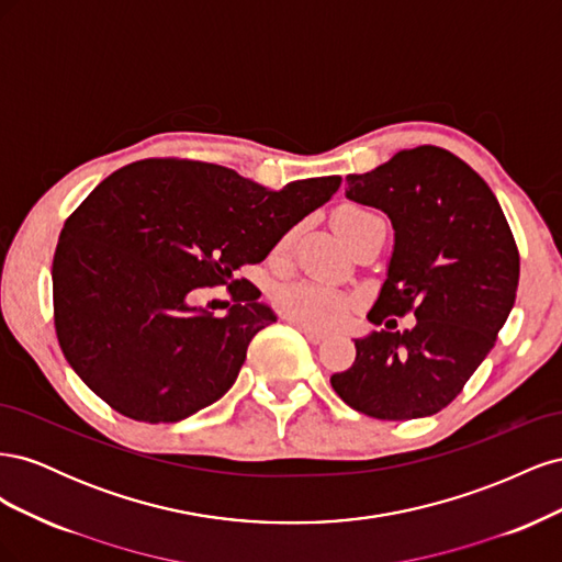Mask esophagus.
<instances>
[{
  "instance_id": "esophagus-1",
  "label": "esophagus",
  "mask_w": 562,
  "mask_h": 562,
  "mask_svg": "<svg viewBox=\"0 0 562 562\" xmlns=\"http://www.w3.org/2000/svg\"><path fill=\"white\" fill-rule=\"evenodd\" d=\"M288 321H291V318H288ZM295 326L300 328V333H304V337H307L312 345H318V342H323V339H326V333H321L312 326H304V323H295Z\"/></svg>"
}]
</instances>
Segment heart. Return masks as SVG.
I'll return each instance as SVG.
<instances>
[{
	"mask_svg": "<svg viewBox=\"0 0 562 562\" xmlns=\"http://www.w3.org/2000/svg\"><path fill=\"white\" fill-rule=\"evenodd\" d=\"M372 213L345 206L335 213V227L337 232L349 239L351 232L359 227L366 217ZM285 248V241L279 246V250ZM277 307L279 312L295 323H304L318 330H328L345 323L347 316L353 310V300L345 291H339L335 285H328L323 281H295L285 283L277 291Z\"/></svg>",
	"mask_w": 562,
	"mask_h": 562,
	"instance_id": "heart-1",
	"label": "heart"
}]
</instances>
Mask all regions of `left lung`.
I'll list each match as a JSON object with an SVG mask.
<instances>
[{
  "label": "left lung",
  "mask_w": 562,
  "mask_h": 562,
  "mask_svg": "<svg viewBox=\"0 0 562 562\" xmlns=\"http://www.w3.org/2000/svg\"><path fill=\"white\" fill-rule=\"evenodd\" d=\"M345 194L386 213L394 250L368 314L386 330L353 339L356 361L330 384L368 417L436 415L485 361L514 310L520 258L512 227L487 182L434 145L347 176ZM407 311L416 326L391 331Z\"/></svg>",
  "instance_id": "obj_1"
}]
</instances>
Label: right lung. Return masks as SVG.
I'll list each match as a JSON object with an SVG mask.
<instances>
[{
    "label": "right lung",
    "mask_w": 562,
    "mask_h": 562,
    "mask_svg": "<svg viewBox=\"0 0 562 562\" xmlns=\"http://www.w3.org/2000/svg\"><path fill=\"white\" fill-rule=\"evenodd\" d=\"M342 178L274 192L232 168L145 159L119 168L67 217L54 255L56 335L93 394L131 419L180 422L223 398L250 339L277 314L234 279L323 206ZM236 284L223 319L199 286Z\"/></svg>",
    "instance_id": "obj_1"
}]
</instances>
